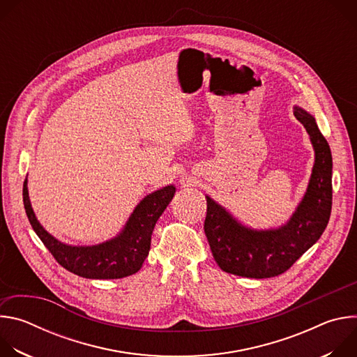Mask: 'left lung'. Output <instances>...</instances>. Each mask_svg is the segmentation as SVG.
Listing matches in <instances>:
<instances>
[{
    "label": "left lung",
    "instance_id": "left-lung-1",
    "mask_svg": "<svg viewBox=\"0 0 357 357\" xmlns=\"http://www.w3.org/2000/svg\"><path fill=\"white\" fill-rule=\"evenodd\" d=\"M294 114L307 128L315 148L312 176L291 220L275 230L256 231L237 223L206 196L205 234L219 267L247 278H270L285 273L312 247L328 226L332 211V154L315 119L295 107Z\"/></svg>",
    "mask_w": 357,
    "mask_h": 357
}]
</instances>
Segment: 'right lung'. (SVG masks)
Segmentation results:
<instances>
[{"instance_id": "obj_1", "label": "right lung", "mask_w": 357, "mask_h": 357, "mask_svg": "<svg viewBox=\"0 0 357 357\" xmlns=\"http://www.w3.org/2000/svg\"><path fill=\"white\" fill-rule=\"evenodd\" d=\"M175 195L174 186L162 188L144 197L124 230L116 238L91 247H72L50 236L36 220L31 208L26 179L22 196L29 223L54 259L68 271L94 280H114L135 274L148 256L151 234Z\"/></svg>"}]
</instances>
